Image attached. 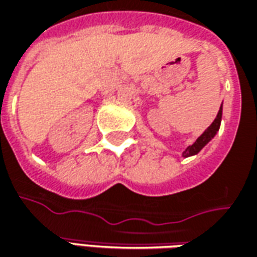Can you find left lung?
<instances>
[{"label": "left lung", "mask_w": 257, "mask_h": 257, "mask_svg": "<svg viewBox=\"0 0 257 257\" xmlns=\"http://www.w3.org/2000/svg\"><path fill=\"white\" fill-rule=\"evenodd\" d=\"M220 120H222V105H220V109L217 112L216 118L215 120L212 122V125L209 126L202 135H200L198 139H196V142L193 144V145L188 146L186 149H185V152H183V156L186 158V156H192V155H196L198 152H199L200 149L203 148V146L208 144L209 141L212 139V138L216 135V132L219 131V126H220Z\"/></svg>", "instance_id": "1"}]
</instances>
